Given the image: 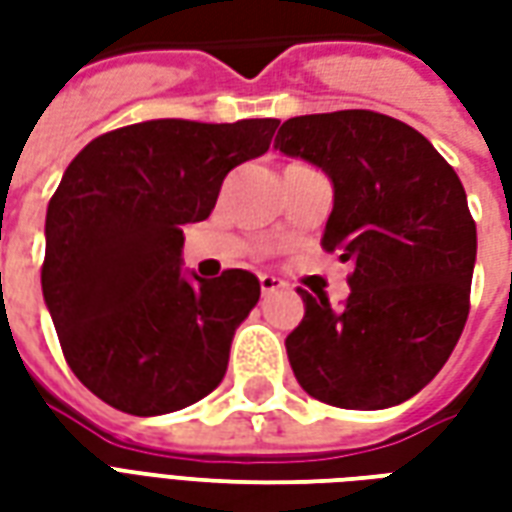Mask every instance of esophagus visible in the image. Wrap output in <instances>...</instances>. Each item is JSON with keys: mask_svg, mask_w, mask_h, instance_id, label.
Wrapping results in <instances>:
<instances>
[{"mask_svg": "<svg viewBox=\"0 0 512 512\" xmlns=\"http://www.w3.org/2000/svg\"><path fill=\"white\" fill-rule=\"evenodd\" d=\"M279 288H285L282 279L271 277V274H260V290H263V293H277Z\"/></svg>", "mask_w": 512, "mask_h": 512, "instance_id": "esophagus-1", "label": "esophagus"}]
</instances>
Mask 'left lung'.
Here are the masks:
<instances>
[{"instance_id": "1", "label": "left lung", "mask_w": 512, "mask_h": 512, "mask_svg": "<svg viewBox=\"0 0 512 512\" xmlns=\"http://www.w3.org/2000/svg\"><path fill=\"white\" fill-rule=\"evenodd\" d=\"M274 147L332 180L321 244L354 266L343 310L301 290L293 376L329 406H397L436 378L469 315L477 227L461 180L419 131L367 109L290 117Z\"/></svg>"}]
</instances>
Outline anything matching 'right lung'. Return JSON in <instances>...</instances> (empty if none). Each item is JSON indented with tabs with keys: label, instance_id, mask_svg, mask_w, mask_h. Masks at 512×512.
<instances>
[{
	"label": "right lung",
	"instance_id": "add662e5",
	"mask_svg": "<svg viewBox=\"0 0 512 512\" xmlns=\"http://www.w3.org/2000/svg\"><path fill=\"white\" fill-rule=\"evenodd\" d=\"M279 120H145L73 158L46 211L43 301L93 395L134 417L222 384L235 329L260 299L244 268L183 271V227L208 219L227 172L263 156Z\"/></svg>",
	"mask_w": 512,
	"mask_h": 512
}]
</instances>
